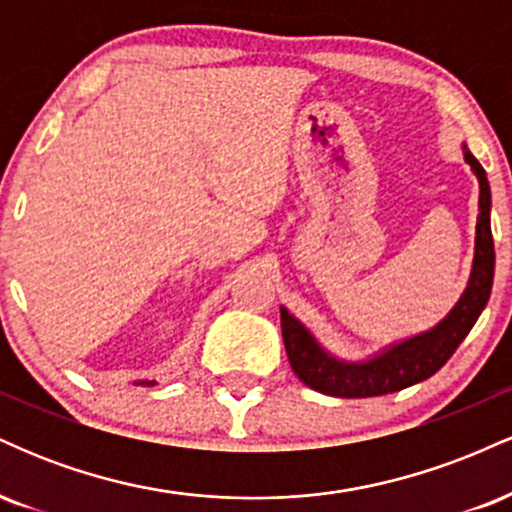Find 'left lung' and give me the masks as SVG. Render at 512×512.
<instances>
[{"mask_svg": "<svg viewBox=\"0 0 512 512\" xmlns=\"http://www.w3.org/2000/svg\"><path fill=\"white\" fill-rule=\"evenodd\" d=\"M464 161L469 163L479 180V216L472 274H469L467 289L460 301L436 327L404 339V342L385 346L380 354L370 356L366 361H344V358L332 356L301 320L281 308V337H284L286 356H289L293 373L305 385L322 395L344 399L390 395V392H399L431 378L455 354V349L462 344L474 322L479 320L481 310L489 303L493 264H496L491 236V187L486 180V170L469 154L467 146H464Z\"/></svg>", "mask_w": 512, "mask_h": 512, "instance_id": "8db88e82", "label": "left lung"}]
</instances>
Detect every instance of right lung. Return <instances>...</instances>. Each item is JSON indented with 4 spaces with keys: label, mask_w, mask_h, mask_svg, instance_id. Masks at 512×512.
Listing matches in <instances>:
<instances>
[{
    "label": "right lung",
    "mask_w": 512,
    "mask_h": 512,
    "mask_svg": "<svg viewBox=\"0 0 512 512\" xmlns=\"http://www.w3.org/2000/svg\"><path fill=\"white\" fill-rule=\"evenodd\" d=\"M134 385H156V380H139V383H134Z\"/></svg>",
    "instance_id": "obj_1"
}]
</instances>
